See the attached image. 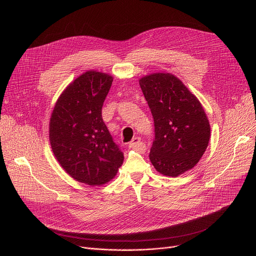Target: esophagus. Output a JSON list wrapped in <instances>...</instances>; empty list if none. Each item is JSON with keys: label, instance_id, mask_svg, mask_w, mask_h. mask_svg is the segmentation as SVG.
<instances>
[{"label": "esophagus", "instance_id": "obj_1", "mask_svg": "<svg viewBox=\"0 0 256 256\" xmlns=\"http://www.w3.org/2000/svg\"><path fill=\"white\" fill-rule=\"evenodd\" d=\"M129 148L138 150L140 152H146V144L142 142L140 137H133V140L129 142Z\"/></svg>", "mask_w": 256, "mask_h": 256}]
</instances>
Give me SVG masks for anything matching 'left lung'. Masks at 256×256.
<instances>
[{"mask_svg":"<svg viewBox=\"0 0 256 256\" xmlns=\"http://www.w3.org/2000/svg\"><path fill=\"white\" fill-rule=\"evenodd\" d=\"M140 85L154 123L150 160L159 173L178 178L194 168L210 140L205 110L188 87L169 72H154Z\"/></svg>","mask_w":256,"mask_h":256,"instance_id":"1","label":"left lung"}]
</instances>
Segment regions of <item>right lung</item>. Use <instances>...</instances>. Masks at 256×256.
I'll list each match as a JSON object with an SVG mask.
<instances>
[{"label":"right lung","instance_id":"right-lung-1","mask_svg":"<svg viewBox=\"0 0 256 256\" xmlns=\"http://www.w3.org/2000/svg\"><path fill=\"white\" fill-rule=\"evenodd\" d=\"M112 80L97 70L78 76L58 97L49 122L56 160L74 180L91 186L110 182L124 161L102 116Z\"/></svg>","mask_w":256,"mask_h":256}]
</instances>
